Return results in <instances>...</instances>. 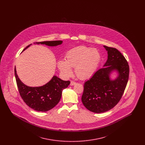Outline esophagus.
Wrapping results in <instances>:
<instances>
[{
  "instance_id": "obj_1",
  "label": "esophagus",
  "mask_w": 145,
  "mask_h": 145,
  "mask_svg": "<svg viewBox=\"0 0 145 145\" xmlns=\"http://www.w3.org/2000/svg\"><path fill=\"white\" fill-rule=\"evenodd\" d=\"M76 83L75 82H73V81H71V84H70V85H71V86H73V85H76Z\"/></svg>"
}]
</instances>
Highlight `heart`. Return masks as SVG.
I'll return each mask as SVG.
<instances>
[{"label":"heart","mask_w":145,"mask_h":145,"mask_svg":"<svg viewBox=\"0 0 145 145\" xmlns=\"http://www.w3.org/2000/svg\"><path fill=\"white\" fill-rule=\"evenodd\" d=\"M101 60L98 49L87 46H79L67 52L65 60L57 62L62 74L69 76L73 73L71 67H75L76 75L80 79H88L96 72Z\"/></svg>","instance_id":"1"}]
</instances>
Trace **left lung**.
<instances>
[{
    "mask_svg": "<svg viewBox=\"0 0 145 145\" xmlns=\"http://www.w3.org/2000/svg\"><path fill=\"white\" fill-rule=\"evenodd\" d=\"M104 47L108 52L107 61L85 82L82 97L85 108L95 113L109 110L119 102L129 78V67L124 56L117 49ZM115 70L118 76L112 80L110 75Z\"/></svg>",
    "mask_w": 145,
    "mask_h": 145,
    "instance_id": "8db88e82",
    "label": "left lung"
}]
</instances>
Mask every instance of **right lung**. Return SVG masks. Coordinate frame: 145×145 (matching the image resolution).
I'll list each match as a JSON object with an SVG mask.
<instances>
[{
    "instance_id": "1",
    "label": "right lung",
    "mask_w": 145,
    "mask_h": 145,
    "mask_svg": "<svg viewBox=\"0 0 145 145\" xmlns=\"http://www.w3.org/2000/svg\"><path fill=\"white\" fill-rule=\"evenodd\" d=\"M62 41H52L36 42L35 44L56 46L62 44ZM31 45H28L23 51ZM14 75L17 87L23 101L30 108L37 111L45 112L50 110L59 102L62 90L69 86V81H64L54 76L48 83L39 87H30L21 82L14 68Z\"/></svg>"
}]
</instances>
